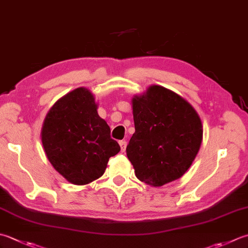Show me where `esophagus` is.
<instances>
[{
	"instance_id": "obj_1",
	"label": "esophagus",
	"mask_w": 248,
	"mask_h": 248,
	"mask_svg": "<svg viewBox=\"0 0 248 248\" xmlns=\"http://www.w3.org/2000/svg\"><path fill=\"white\" fill-rule=\"evenodd\" d=\"M119 145H120L121 152H124L125 147H127V142H125V140H119Z\"/></svg>"
}]
</instances>
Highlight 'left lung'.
I'll list each match as a JSON object with an SVG mask.
<instances>
[{"label": "left lung", "mask_w": 248, "mask_h": 248, "mask_svg": "<svg viewBox=\"0 0 248 248\" xmlns=\"http://www.w3.org/2000/svg\"><path fill=\"white\" fill-rule=\"evenodd\" d=\"M135 132L127 156L135 175L152 186L179 178L191 166L202 142V124L195 108L175 92L149 87L132 100Z\"/></svg>", "instance_id": "1"}]
</instances>
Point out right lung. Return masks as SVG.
<instances>
[{
  "label": "right lung",
  "mask_w": 248,
  "mask_h": 248,
  "mask_svg": "<svg viewBox=\"0 0 248 248\" xmlns=\"http://www.w3.org/2000/svg\"><path fill=\"white\" fill-rule=\"evenodd\" d=\"M42 143L52 167L75 185L103 175L108 159L120 150L85 88L73 90L52 106L44 121Z\"/></svg>",
  "instance_id": "obj_1"
}]
</instances>
